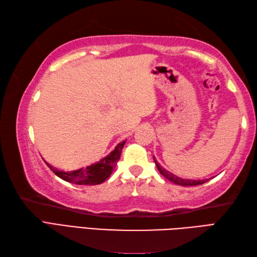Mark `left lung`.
I'll list each match as a JSON object with an SVG mask.
<instances>
[{"label":"left lung","mask_w":257,"mask_h":257,"mask_svg":"<svg viewBox=\"0 0 257 257\" xmlns=\"http://www.w3.org/2000/svg\"><path fill=\"white\" fill-rule=\"evenodd\" d=\"M154 162H155V164H156L158 172L161 173V174L165 177V178H167L169 181L174 182V184H176V185H179V186H198V185H202V184H204V182L209 180V179H203V180L182 179V178H180V177H177V176H175L174 174L169 173L168 170L163 168V167L161 166V165H159V164L155 161V157H154Z\"/></svg>","instance_id":"8db88e82"}]
</instances>
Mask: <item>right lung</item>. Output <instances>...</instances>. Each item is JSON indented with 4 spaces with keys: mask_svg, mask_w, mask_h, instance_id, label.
Listing matches in <instances>:
<instances>
[{
    "mask_svg": "<svg viewBox=\"0 0 257 257\" xmlns=\"http://www.w3.org/2000/svg\"><path fill=\"white\" fill-rule=\"evenodd\" d=\"M124 144L125 141L118 143L109 155L102 158L100 162L90 165V166L85 168L72 170V172H62V170L53 167L48 163H45L47 164V166L50 168L51 172L58 176L62 180L76 185H100L109 178L114 167L116 166Z\"/></svg>",
    "mask_w": 257,
    "mask_h": 257,
    "instance_id": "1",
    "label": "right lung"
}]
</instances>
